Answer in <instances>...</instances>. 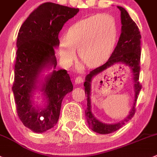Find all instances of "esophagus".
I'll return each mask as SVG.
<instances>
[{"mask_svg":"<svg viewBox=\"0 0 157 157\" xmlns=\"http://www.w3.org/2000/svg\"><path fill=\"white\" fill-rule=\"evenodd\" d=\"M83 82V78L81 77V76H78V77L75 78V84H81Z\"/></svg>","mask_w":157,"mask_h":157,"instance_id":"1","label":"esophagus"}]
</instances>
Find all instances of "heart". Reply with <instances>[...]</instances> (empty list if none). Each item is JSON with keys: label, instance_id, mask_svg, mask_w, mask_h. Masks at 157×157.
Listing matches in <instances>:
<instances>
[{"label": "heart", "instance_id": "obj_1", "mask_svg": "<svg viewBox=\"0 0 157 157\" xmlns=\"http://www.w3.org/2000/svg\"><path fill=\"white\" fill-rule=\"evenodd\" d=\"M118 37V27L113 16L98 14L75 22L68 28L66 38L59 42L62 62L69 65L78 50L80 59L88 66H96L107 60Z\"/></svg>", "mask_w": 157, "mask_h": 157}]
</instances>
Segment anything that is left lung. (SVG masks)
<instances>
[{
  "instance_id": "1",
  "label": "left lung",
  "mask_w": 157,
  "mask_h": 157,
  "mask_svg": "<svg viewBox=\"0 0 157 157\" xmlns=\"http://www.w3.org/2000/svg\"><path fill=\"white\" fill-rule=\"evenodd\" d=\"M118 8L121 11L122 32L117 45L105 64L93 69L86 75V82L84 83L85 93L87 97V109L86 110L87 122L91 129L99 134H109L115 132L120 129L129 119H132L136 113V103L142 89L141 84L139 82L141 56V35L138 26L132 20L127 11L122 7H118ZM116 63H124L125 66H127L132 70L135 88V100L131 113L124 121L116 124H105L98 121L91 113L90 102V82L94 76Z\"/></svg>"
}]
</instances>
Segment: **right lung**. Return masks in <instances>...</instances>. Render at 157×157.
<instances>
[{
    "label": "right lung",
    "mask_w": 157,
    "mask_h": 157,
    "mask_svg": "<svg viewBox=\"0 0 157 157\" xmlns=\"http://www.w3.org/2000/svg\"><path fill=\"white\" fill-rule=\"evenodd\" d=\"M78 10L55 3H44L33 10L19 30L12 91L19 119L35 132H45L56 125L62 99L73 89L66 70H54L41 89L48 99L47 106L38 109L31 102V93L39 73L48 65L54 69L57 65L55 47L59 45V32Z\"/></svg>",
    "instance_id": "right-lung-1"
}]
</instances>
